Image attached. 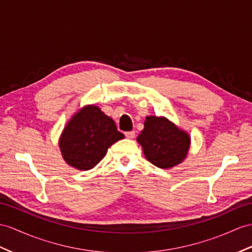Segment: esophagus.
<instances>
[{
	"label": "esophagus",
	"instance_id": "esophagus-1",
	"mask_svg": "<svg viewBox=\"0 0 252 252\" xmlns=\"http://www.w3.org/2000/svg\"><path fill=\"white\" fill-rule=\"evenodd\" d=\"M134 136H136V132H134L133 130H131V131H126V132H125V137H126L127 139H133Z\"/></svg>",
	"mask_w": 252,
	"mask_h": 252
}]
</instances>
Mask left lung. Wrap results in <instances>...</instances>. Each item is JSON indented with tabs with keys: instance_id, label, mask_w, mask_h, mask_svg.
<instances>
[{
	"instance_id": "8db88e82",
	"label": "left lung",
	"mask_w": 252,
	"mask_h": 252,
	"mask_svg": "<svg viewBox=\"0 0 252 252\" xmlns=\"http://www.w3.org/2000/svg\"><path fill=\"white\" fill-rule=\"evenodd\" d=\"M147 160L161 169L172 168L186 157L190 138L165 118L147 116L137 138Z\"/></svg>"
}]
</instances>
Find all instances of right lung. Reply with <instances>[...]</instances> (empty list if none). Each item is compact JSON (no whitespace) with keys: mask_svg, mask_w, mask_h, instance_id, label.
<instances>
[{"mask_svg":"<svg viewBox=\"0 0 252 252\" xmlns=\"http://www.w3.org/2000/svg\"><path fill=\"white\" fill-rule=\"evenodd\" d=\"M124 138L114 121L96 106L80 110L66 125L60 139L65 161L78 170L94 168L110 146Z\"/></svg>","mask_w":252,"mask_h":252,"instance_id":"1","label":"right lung"}]
</instances>
